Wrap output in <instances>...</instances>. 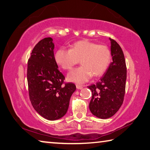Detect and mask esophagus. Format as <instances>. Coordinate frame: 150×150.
Returning a JSON list of instances; mask_svg holds the SVG:
<instances>
[{
	"instance_id": "obj_1",
	"label": "esophagus",
	"mask_w": 150,
	"mask_h": 150,
	"mask_svg": "<svg viewBox=\"0 0 150 150\" xmlns=\"http://www.w3.org/2000/svg\"><path fill=\"white\" fill-rule=\"evenodd\" d=\"M76 88L78 89V90H82V89L83 88V86H80L79 84H76Z\"/></svg>"
}]
</instances>
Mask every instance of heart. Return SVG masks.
I'll return each mask as SVG.
<instances>
[{"label": "heart", "mask_w": 150, "mask_h": 150, "mask_svg": "<svg viewBox=\"0 0 150 150\" xmlns=\"http://www.w3.org/2000/svg\"><path fill=\"white\" fill-rule=\"evenodd\" d=\"M55 61L63 70H69L77 64L81 67L68 73L69 82L83 83L93 77L103 74L111 60V52L105 45H98L88 40L78 41L72 45L69 50L60 48L54 54Z\"/></svg>", "instance_id": "b5f03b06"}]
</instances>
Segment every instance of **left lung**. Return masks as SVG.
I'll return each mask as SVG.
<instances>
[{"mask_svg": "<svg viewBox=\"0 0 150 150\" xmlns=\"http://www.w3.org/2000/svg\"><path fill=\"white\" fill-rule=\"evenodd\" d=\"M112 62L96 84L88 88L92 92L89 105L94 116L103 119L111 117L119 111L124 100L127 66L124 53L119 44L110 38Z\"/></svg>", "mask_w": 150, "mask_h": 150, "instance_id": "left-lung-1", "label": "left lung"}]
</instances>
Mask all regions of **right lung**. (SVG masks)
<instances>
[{
  "instance_id": "add662e5",
  "label": "right lung",
  "mask_w": 150,
  "mask_h": 150,
  "mask_svg": "<svg viewBox=\"0 0 150 150\" xmlns=\"http://www.w3.org/2000/svg\"><path fill=\"white\" fill-rule=\"evenodd\" d=\"M51 38H44L34 47L28 62L29 96L34 109L45 119H59L67 113L76 87L64 83L58 69Z\"/></svg>"
}]
</instances>
